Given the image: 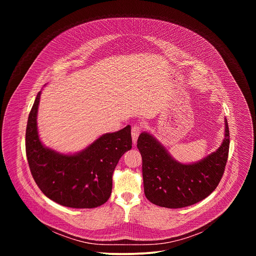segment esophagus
<instances>
[{"label":"esophagus","mask_w":256,"mask_h":256,"mask_svg":"<svg viewBox=\"0 0 256 256\" xmlns=\"http://www.w3.org/2000/svg\"><path fill=\"white\" fill-rule=\"evenodd\" d=\"M140 130H142L140 126H132V138L134 144H136V142L138 140V136L140 134Z\"/></svg>","instance_id":"esophagus-1"}]
</instances>
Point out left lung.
<instances>
[{
	"mask_svg": "<svg viewBox=\"0 0 256 256\" xmlns=\"http://www.w3.org/2000/svg\"><path fill=\"white\" fill-rule=\"evenodd\" d=\"M230 134L225 118V138L216 151L202 160L184 164L175 160L150 132H144L136 147L142 159L144 196L152 204L179 208L208 196L220 182L228 159Z\"/></svg>",
	"mask_w": 256,
	"mask_h": 256,
	"instance_id": "8db88e82",
	"label": "left lung"
}]
</instances>
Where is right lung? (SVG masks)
<instances>
[{"label": "right lung", "instance_id": "add662e5", "mask_svg": "<svg viewBox=\"0 0 256 256\" xmlns=\"http://www.w3.org/2000/svg\"><path fill=\"white\" fill-rule=\"evenodd\" d=\"M42 91L28 116L25 146L31 174L46 196L64 206L97 208L112 190V174L122 156L132 149L130 126L107 132L80 152L64 154L44 146L38 128Z\"/></svg>", "mask_w": 256, "mask_h": 256}]
</instances>
